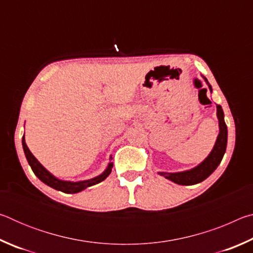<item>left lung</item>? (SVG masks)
Instances as JSON below:
<instances>
[{"label": "left lung", "instance_id": "1", "mask_svg": "<svg viewBox=\"0 0 253 253\" xmlns=\"http://www.w3.org/2000/svg\"><path fill=\"white\" fill-rule=\"evenodd\" d=\"M204 80L209 85L210 91L212 92L211 84L208 83L207 78H204ZM216 116L217 119H219V135H217L215 145H214L211 153L209 154V156L205 158L202 163H200V164L198 166H195L194 169L183 170V172H160L158 174L164 176L165 178L169 179V181L179 184V185H194V184L201 183L204 181L205 178H208L210 175L216 169V168L221 163L226 149V143H228V128H226L224 122L223 110H222V107L220 105L216 106Z\"/></svg>", "mask_w": 253, "mask_h": 253}]
</instances>
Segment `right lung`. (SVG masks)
I'll use <instances>...</instances> for the list:
<instances>
[{"instance_id": "right-lung-1", "label": "right lung", "mask_w": 253, "mask_h": 253, "mask_svg": "<svg viewBox=\"0 0 253 253\" xmlns=\"http://www.w3.org/2000/svg\"><path fill=\"white\" fill-rule=\"evenodd\" d=\"M22 146H23V151L25 154V157H27V160H28L29 165L31 166L33 173L37 175L38 178H39L40 181L43 182L44 184H46L48 186L54 188V190L61 191V192H63V193H68V194L78 193V192H81L83 190H84V188L102 182L111 173V169H113V165H114L113 163L110 162L108 166H107V169L100 175H98V176L93 177V178L87 179V181H80V182L62 181V179H59L55 176H53V175L51 174L48 169H45L43 166L40 164V162L33 156V154L30 152V149L28 148L27 144H25L24 136L22 138ZM110 160H111V157H110Z\"/></svg>"}]
</instances>
